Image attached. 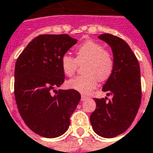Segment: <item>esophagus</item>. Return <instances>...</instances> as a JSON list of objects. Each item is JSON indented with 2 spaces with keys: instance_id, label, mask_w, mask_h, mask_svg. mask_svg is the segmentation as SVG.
I'll list each match as a JSON object with an SVG mask.
<instances>
[{
  "instance_id": "obj_1",
  "label": "esophagus",
  "mask_w": 153,
  "mask_h": 153,
  "mask_svg": "<svg viewBox=\"0 0 153 153\" xmlns=\"http://www.w3.org/2000/svg\"><path fill=\"white\" fill-rule=\"evenodd\" d=\"M87 99H89V97L86 96V95H84V94H81V100H82V101L86 100Z\"/></svg>"
}]
</instances>
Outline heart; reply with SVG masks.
<instances>
[{
  "mask_svg": "<svg viewBox=\"0 0 153 153\" xmlns=\"http://www.w3.org/2000/svg\"><path fill=\"white\" fill-rule=\"evenodd\" d=\"M84 63L83 71L85 75L76 76L67 82L68 87L82 94L90 93L97 86L98 80H108L114 69V59L111 52L92 40L85 41L76 49V58L64 54L61 59L62 70L68 76H72L79 65Z\"/></svg>",
  "mask_w": 153,
  "mask_h": 153,
  "instance_id": "heart-1",
  "label": "heart"
}]
</instances>
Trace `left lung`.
<instances>
[{
    "label": "left lung",
    "mask_w": 153,
    "mask_h": 153,
    "mask_svg": "<svg viewBox=\"0 0 153 153\" xmlns=\"http://www.w3.org/2000/svg\"><path fill=\"white\" fill-rule=\"evenodd\" d=\"M99 38L112 48L114 69L104 85L108 97L94 99L96 108L90 115L94 132L103 138H113L124 133L134 120L141 102L140 68L137 58L126 41L105 33Z\"/></svg>",
    "instance_id": "8db88e82"
}]
</instances>
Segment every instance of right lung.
Returning a JSON list of instances; mask_svg holds the SVG:
<instances>
[{
	"mask_svg": "<svg viewBox=\"0 0 153 153\" xmlns=\"http://www.w3.org/2000/svg\"><path fill=\"white\" fill-rule=\"evenodd\" d=\"M76 41L68 34L40 35L27 45L15 63L14 96L19 112L29 129L42 137L56 138L65 133L81 100L75 90H54L65 78L61 59Z\"/></svg>",
	"mask_w": 153,
	"mask_h": 153,
	"instance_id": "add662e5",
	"label": "right lung"
}]
</instances>
